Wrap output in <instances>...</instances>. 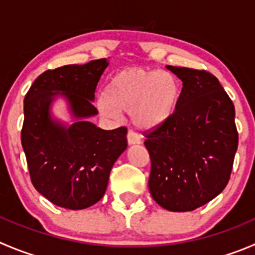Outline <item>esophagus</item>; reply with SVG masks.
<instances>
[{
    "label": "esophagus",
    "instance_id": "obj_1",
    "mask_svg": "<svg viewBox=\"0 0 255 255\" xmlns=\"http://www.w3.org/2000/svg\"><path fill=\"white\" fill-rule=\"evenodd\" d=\"M126 137H128V144L129 145H135V144H140V136L136 134V132L134 131H129L128 132V135H126Z\"/></svg>",
    "mask_w": 255,
    "mask_h": 255
}]
</instances>
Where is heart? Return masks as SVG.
Returning <instances> with one entry per match:
<instances>
[{"label": "heart", "mask_w": 255, "mask_h": 255, "mask_svg": "<svg viewBox=\"0 0 255 255\" xmlns=\"http://www.w3.org/2000/svg\"><path fill=\"white\" fill-rule=\"evenodd\" d=\"M179 99L180 86L173 74L130 67L111 77L106 95L99 98L98 108L109 119H118L121 111L130 113L135 128L151 131L170 120Z\"/></svg>", "instance_id": "1"}]
</instances>
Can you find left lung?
Returning a JSON list of instances; mask_svg holds the SVG:
<instances>
[{
	"mask_svg": "<svg viewBox=\"0 0 255 255\" xmlns=\"http://www.w3.org/2000/svg\"><path fill=\"white\" fill-rule=\"evenodd\" d=\"M166 69L183 81V89L170 120L145 135L149 190L164 209L190 212L219 195L229 181L238 149L235 109L210 72Z\"/></svg>",
	"mask_w": 255,
	"mask_h": 255,
	"instance_id": "1",
	"label": "left lung"
}]
</instances>
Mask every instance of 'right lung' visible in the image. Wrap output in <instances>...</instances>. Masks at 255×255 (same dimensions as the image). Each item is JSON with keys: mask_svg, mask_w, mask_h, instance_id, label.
Segmentation results:
<instances>
[{"mask_svg": "<svg viewBox=\"0 0 255 255\" xmlns=\"http://www.w3.org/2000/svg\"><path fill=\"white\" fill-rule=\"evenodd\" d=\"M106 59L66 65L41 74L23 101L21 142L33 186L57 207L80 210L98 203L108 188L116 159L128 146L125 126L103 130L87 118L96 115L95 90L108 67ZM60 95L77 121L70 127L50 118Z\"/></svg>", "mask_w": 255, "mask_h": 255, "instance_id": "right-lung-1", "label": "right lung"}]
</instances>
